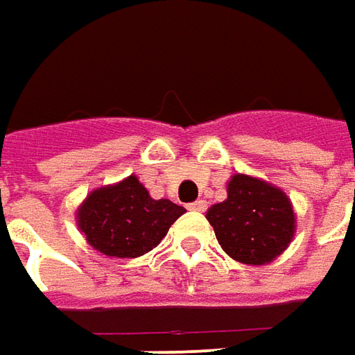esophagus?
Returning <instances> with one entry per match:
<instances>
[{
  "instance_id": "1",
  "label": "esophagus",
  "mask_w": 355,
  "mask_h": 355,
  "mask_svg": "<svg viewBox=\"0 0 355 355\" xmlns=\"http://www.w3.org/2000/svg\"><path fill=\"white\" fill-rule=\"evenodd\" d=\"M205 201H201V199H197V201H193V203H189L187 205V209L189 211H205Z\"/></svg>"
}]
</instances>
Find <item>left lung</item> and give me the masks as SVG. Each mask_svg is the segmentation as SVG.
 Here are the masks:
<instances>
[{
    "label": "left lung",
    "mask_w": 355,
    "mask_h": 355,
    "mask_svg": "<svg viewBox=\"0 0 355 355\" xmlns=\"http://www.w3.org/2000/svg\"><path fill=\"white\" fill-rule=\"evenodd\" d=\"M228 197L207 211L216 240L230 258L261 266L277 258L295 232L291 201L270 183L236 173Z\"/></svg>",
    "instance_id": "left-lung-1"
}]
</instances>
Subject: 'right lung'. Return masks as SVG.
Returning <instances> with one entry per match:
<instances>
[{
    "label": "right lung",
    "mask_w": 355,
    "mask_h": 355,
    "mask_svg": "<svg viewBox=\"0 0 355 355\" xmlns=\"http://www.w3.org/2000/svg\"><path fill=\"white\" fill-rule=\"evenodd\" d=\"M183 213L185 209L170 199H152L146 187L128 175L87 195L78 211V227L101 254L139 258L160 244Z\"/></svg>",
    "instance_id": "obj_1"
}]
</instances>
